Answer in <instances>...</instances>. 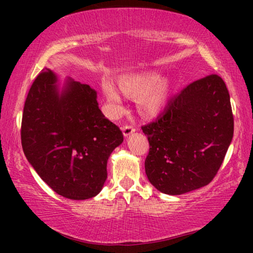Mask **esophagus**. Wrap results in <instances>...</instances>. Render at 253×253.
I'll return each instance as SVG.
<instances>
[{
  "label": "esophagus",
  "mask_w": 253,
  "mask_h": 253,
  "mask_svg": "<svg viewBox=\"0 0 253 253\" xmlns=\"http://www.w3.org/2000/svg\"><path fill=\"white\" fill-rule=\"evenodd\" d=\"M122 132L124 134V137H130V136H132V134L134 133V127L129 124V126H123Z\"/></svg>",
  "instance_id": "obj_1"
}]
</instances>
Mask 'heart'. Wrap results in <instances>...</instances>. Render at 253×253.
Wrapping results in <instances>:
<instances>
[{"mask_svg":"<svg viewBox=\"0 0 253 253\" xmlns=\"http://www.w3.org/2000/svg\"><path fill=\"white\" fill-rule=\"evenodd\" d=\"M138 101L145 108H159L164 101V94L159 88H143L138 93Z\"/></svg>","mask_w":253,"mask_h":253,"instance_id":"heart-1","label":"heart"}]
</instances>
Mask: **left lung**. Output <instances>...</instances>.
I'll return each mask as SVG.
<instances>
[{
    "instance_id": "1",
    "label": "left lung",
    "mask_w": 253,
    "mask_h": 253,
    "mask_svg": "<svg viewBox=\"0 0 253 253\" xmlns=\"http://www.w3.org/2000/svg\"><path fill=\"white\" fill-rule=\"evenodd\" d=\"M22 146L30 165L57 195L85 200L99 195L107 161L123 134L99 109L88 85L46 70L27 94L22 119Z\"/></svg>"
}]
</instances>
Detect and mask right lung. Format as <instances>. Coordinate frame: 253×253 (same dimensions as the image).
<instances>
[{"label":"right lung","instance_id":"right-lung-1","mask_svg":"<svg viewBox=\"0 0 253 253\" xmlns=\"http://www.w3.org/2000/svg\"><path fill=\"white\" fill-rule=\"evenodd\" d=\"M141 129L150 143L145 172L154 188L170 196L203 188L216 175L233 139L226 84L217 75L191 83Z\"/></svg>","mask_w":253,"mask_h":253}]
</instances>
